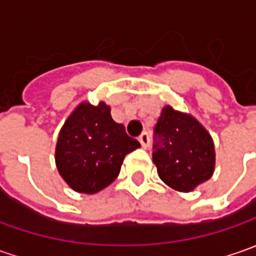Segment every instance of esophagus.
I'll list each match as a JSON object with an SVG mask.
<instances>
[{"instance_id": "obj_1", "label": "esophagus", "mask_w": 256, "mask_h": 256, "mask_svg": "<svg viewBox=\"0 0 256 256\" xmlns=\"http://www.w3.org/2000/svg\"><path fill=\"white\" fill-rule=\"evenodd\" d=\"M138 141L141 142V145H142L144 148H148V146H150V135H148V132L141 134L140 138H138Z\"/></svg>"}]
</instances>
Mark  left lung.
I'll return each instance as SVG.
<instances>
[{"label": "left lung", "instance_id": "8db88e82", "mask_svg": "<svg viewBox=\"0 0 256 256\" xmlns=\"http://www.w3.org/2000/svg\"><path fill=\"white\" fill-rule=\"evenodd\" d=\"M152 161L168 186L192 191L214 174L215 148L211 135L192 115L166 105L154 130Z\"/></svg>", "mask_w": 256, "mask_h": 256}]
</instances>
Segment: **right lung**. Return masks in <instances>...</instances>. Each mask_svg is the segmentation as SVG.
I'll list each match as a JSON object with an SVG mask.
<instances>
[{
  "label": "right lung",
  "instance_id": "right-lung-1",
  "mask_svg": "<svg viewBox=\"0 0 256 256\" xmlns=\"http://www.w3.org/2000/svg\"><path fill=\"white\" fill-rule=\"evenodd\" d=\"M140 146L122 124L114 121L106 104L82 102L60 131L55 164L74 191L95 194L118 176L125 155Z\"/></svg>",
  "mask_w": 256,
  "mask_h": 256
}]
</instances>
